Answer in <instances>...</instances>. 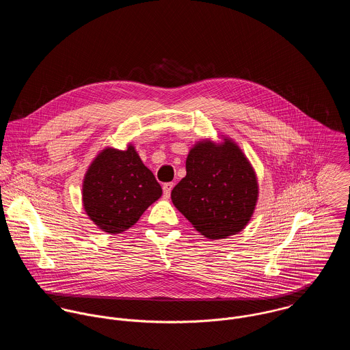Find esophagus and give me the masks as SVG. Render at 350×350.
Instances as JSON below:
<instances>
[{"label": "esophagus", "mask_w": 350, "mask_h": 350, "mask_svg": "<svg viewBox=\"0 0 350 350\" xmlns=\"http://www.w3.org/2000/svg\"><path fill=\"white\" fill-rule=\"evenodd\" d=\"M172 189H174V183H172V182L164 183V185H163V193H164V196H165V197H170Z\"/></svg>", "instance_id": "obj_1"}]
</instances>
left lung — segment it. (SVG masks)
I'll use <instances>...</instances> for the list:
<instances>
[{
    "instance_id": "1",
    "label": "left lung",
    "mask_w": 350,
    "mask_h": 350,
    "mask_svg": "<svg viewBox=\"0 0 350 350\" xmlns=\"http://www.w3.org/2000/svg\"><path fill=\"white\" fill-rule=\"evenodd\" d=\"M186 172L171 200L202 236L228 239L247 226L258 185L248 159L234 142L197 143L189 152Z\"/></svg>"
}]
</instances>
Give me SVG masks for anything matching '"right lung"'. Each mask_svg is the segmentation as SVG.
<instances>
[{"instance_id":"right-lung-1","label":"right lung","mask_w":350,"mask_h":350,"mask_svg":"<svg viewBox=\"0 0 350 350\" xmlns=\"http://www.w3.org/2000/svg\"><path fill=\"white\" fill-rule=\"evenodd\" d=\"M161 187L132 144L105 148L90 164L82 187L83 207L100 230L116 234L135 225Z\"/></svg>"}]
</instances>
